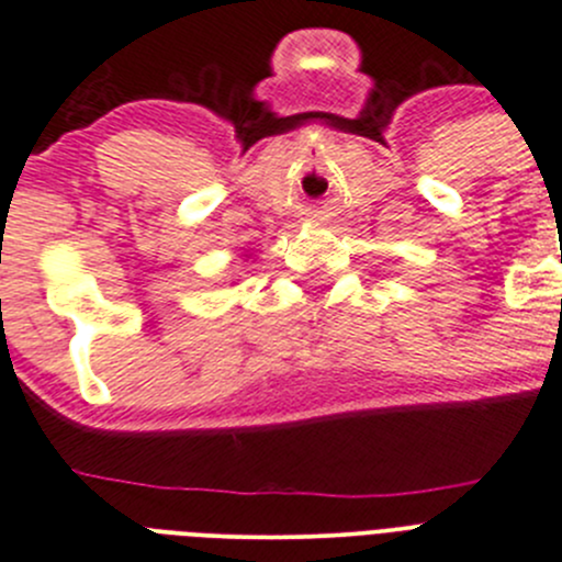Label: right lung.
Instances as JSON below:
<instances>
[{
    "mask_svg": "<svg viewBox=\"0 0 562 562\" xmlns=\"http://www.w3.org/2000/svg\"><path fill=\"white\" fill-rule=\"evenodd\" d=\"M244 258H247V255H244Z\"/></svg>",
    "mask_w": 562,
    "mask_h": 562,
    "instance_id": "obj_1",
    "label": "right lung"
}]
</instances>
